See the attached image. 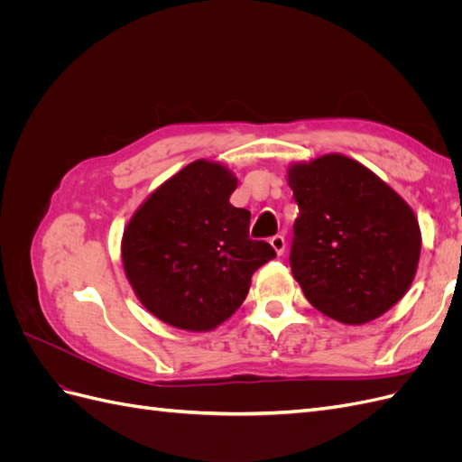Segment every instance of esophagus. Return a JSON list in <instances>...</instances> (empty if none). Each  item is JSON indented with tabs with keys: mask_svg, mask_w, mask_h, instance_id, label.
Returning a JSON list of instances; mask_svg holds the SVG:
<instances>
[{
	"mask_svg": "<svg viewBox=\"0 0 462 462\" xmlns=\"http://www.w3.org/2000/svg\"><path fill=\"white\" fill-rule=\"evenodd\" d=\"M270 245L273 246V250L275 253L282 256L283 253H285V236L283 235H275V236H272L270 239Z\"/></svg>",
	"mask_w": 462,
	"mask_h": 462,
	"instance_id": "esophagus-1",
	"label": "esophagus"
}]
</instances>
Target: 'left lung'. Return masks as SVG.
Wrapping results in <instances>:
<instances>
[{
    "mask_svg": "<svg viewBox=\"0 0 462 462\" xmlns=\"http://www.w3.org/2000/svg\"><path fill=\"white\" fill-rule=\"evenodd\" d=\"M287 180L299 204L289 262L304 297L346 326L380 318L418 268L422 236L411 206L341 153L291 165Z\"/></svg>",
    "mask_w": 462,
    "mask_h": 462,
    "instance_id": "obj_1",
    "label": "left lung"
}]
</instances>
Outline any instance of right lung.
Listing matches in <instances>:
<instances>
[{"label":"right lung","instance_id":"obj_1","mask_svg":"<svg viewBox=\"0 0 462 462\" xmlns=\"http://www.w3.org/2000/svg\"><path fill=\"white\" fill-rule=\"evenodd\" d=\"M235 189L227 167L197 160L153 190L125 229V273L165 324L217 328L246 299L253 273L275 258L268 243L250 239V212L229 202Z\"/></svg>","mask_w":462,"mask_h":462}]
</instances>
